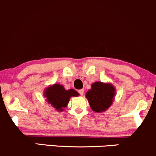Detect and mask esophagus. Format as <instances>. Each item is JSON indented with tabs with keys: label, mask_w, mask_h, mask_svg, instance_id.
I'll list each match as a JSON object with an SVG mask.
<instances>
[{
	"label": "esophagus",
	"mask_w": 156,
	"mask_h": 156,
	"mask_svg": "<svg viewBox=\"0 0 156 156\" xmlns=\"http://www.w3.org/2000/svg\"><path fill=\"white\" fill-rule=\"evenodd\" d=\"M79 93H80V95H83L84 94V89H81V90H79Z\"/></svg>",
	"instance_id": "obj_1"
}]
</instances>
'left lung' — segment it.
I'll return each instance as SVG.
<instances>
[{
  "label": "left lung",
  "mask_w": 156,
  "mask_h": 156,
  "mask_svg": "<svg viewBox=\"0 0 156 156\" xmlns=\"http://www.w3.org/2000/svg\"><path fill=\"white\" fill-rule=\"evenodd\" d=\"M115 88L110 83L96 82L86 93L90 108L96 112H103L109 109L114 101Z\"/></svg>",
  "instance_id": "1"
}]
</instances>
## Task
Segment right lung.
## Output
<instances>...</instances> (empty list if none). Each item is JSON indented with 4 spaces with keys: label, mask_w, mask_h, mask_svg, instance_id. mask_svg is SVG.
Instances as JSON below:
<instances>
[{
    "label": "right lung",
    "mask_w": 156,
    "mask_h": 156,
    "mask_svg": "<svg viewBox=\"0 0 156 156\" xmlns=\"http://www.w3.org/2000/svg\"><path fill=\"white\" fill-rule=\"evenodd\" d=\"M44 93V97L47 98V101L58 112L63 111V108L67 107L71 97L79 96L76 90L73 89L66 90L63 85L59 84L49 86Z\"/></svg>",
    "instance_id": "obj_1"
}]
</instances>
